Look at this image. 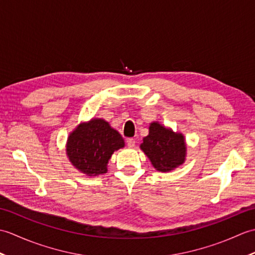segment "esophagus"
<instances>
[{
	"label": "esophagus",
	"instance_id": "esophagus-1",
	"mask_svg": "<svg viewBox=\"0 0 255 255\" xmlns=\"http://www.w3.org/2000/svg\"><path fill=\"white\" fill-rule=\"evenodd\" d=\"M127 145H128V148H133L134 145H136V140L134 139H132V138H129V139H127Z\"/></svg>",
	"mask_w": 255,
	"mask_h": 255
}]
</instances>
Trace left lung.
<instances>
[{"label": "left lung", "instance_id": "1", "mask_svg": "<svg viewBox=\"0 0 255 255\" xmlns=\"http://www.w3.org/2000/svg\"><path fill=\"white\" fill-rule=\"evenodd\" d=\"M156 171L170 172L185 162L186 143L182 133L165 128L158 122L150 124L149 134L140 144Z\"/></svg>", "mask_w": 255, "mask_h": 255}]
</instances>
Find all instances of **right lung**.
Here are the masks:
<instances>
[{
	"label": "right lung",
	"instance_id": "right-lung-1",
	"mask_svg": "<svg viewBox=\"0 0 255 255\" xmlns=\"http://www.w3.org/2000/svg\"><path fill=\"white\" fill-rule=\"evenodd\" d=\"M124 147L121 133L104 119L93 118L81 123L69 134L66 150L75 169L88 176H96L107 172L112 154Z\"/></svg>",
	"mask_w": 255,
	"mask_h": 255
}]
</instances>
